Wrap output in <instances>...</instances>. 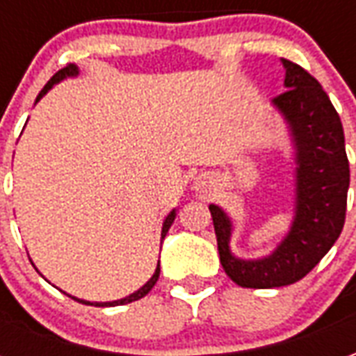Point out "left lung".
<instances>
[{
  "label": "left lung",
  "mask_w": 356,
  "mask_h": 356,
  "mask_svg": "<svg viewBox=\"0 0 356 356\" xmlns=\"http://www.w3.org/2000/svg\"><path fill=\"white\" fill-rule=\"evenodd\" d=\"M284 91L273 106L284 118L293 145V217L278 246L259 259L232 254V219L209 204L219 259L242 288H280L311 273L336 244L345 223L349 160L339 114L326 91L301 66L282 58Z\"/></svg>",
  "instance_id": "obj_1"
}]
</instances>
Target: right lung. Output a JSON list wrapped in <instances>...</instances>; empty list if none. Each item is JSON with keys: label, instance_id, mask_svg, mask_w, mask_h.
<instances>
[{"label": "right lung", "instance_id": "1", "mask_svg": "<svg viewBox=\"0 0 356 356\" xmlns=\"http://www.w3.org/2000/svg\"><path fill=\"white\" fill-rule=\"evenodd\" d=\"M78 74H80V70H78V66H76V65H68V66H65L63 70H58V72L55 74V76H53V78H51L49 81H47V86H45V88L42 89V91H40V95H38V99H35V102L40 101V99H42L43 95L47 93V91H49V89L53 88V86H57L58 81L66 80V78H76ZM175 216H177V211H175V209H171L170 216H168V217H165V219H163V225H162V240L165 238V234H168V231H170V227H171V225H173V221H175ZM158 276H160V263L156 265L154 275L150 276V280H148V282L145 284L143 288H139V290H137V291H133L131 296H127V298H122V299H116V301H104V303H99V301H86V299L74 298V296H70V293H66V296H68V298L76 299V301H80V303H86V305H95V307L125 305V303H131V301H137V299L145 298V296H147L148 291H150V290H152V288H154V284H156V280H158Z\"/></svg>", "mask_w": 356, "mask_h": 356}]
</instances>
